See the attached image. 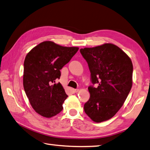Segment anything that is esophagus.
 <instances>
[{
    "instance_id": "obj_1",
    "label": "esophagus",
    "mask_w": 150,
    "mask_h": 150,
    "mask_svg": "<svg viewBox=\"0 0 150 150\" xmlns=\"http://www.w3.org/2000/svg\"><path fill=\"white\" fill-rule=\"evenodd\" d=\"M78 91H79L78 89H74V88L72 89V92H73V93H76V92H77Z\"/></svg>"
}]
</instances>
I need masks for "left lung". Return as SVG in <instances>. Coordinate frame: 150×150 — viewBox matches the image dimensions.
Instances as JSON below:
<instances>
[{
    "label": "left lung",
    "instance_id": "1",
    "mask_svg": "<svg viewBox=\"0 0 150 150\" xmlns=\"http://www.w3.org/2000/svg\"><path fill=\"white\" fill-rule=\"evenodd\" d=\"M80 52L88 64L92 83L88 88L91 96L84 105V112L94 122L107 121L120 110L132 88L131 59L110 43L81 48Z\"/></svg>",
    "mask_w": 150,
    "mask_h": 150
}]
</instances>
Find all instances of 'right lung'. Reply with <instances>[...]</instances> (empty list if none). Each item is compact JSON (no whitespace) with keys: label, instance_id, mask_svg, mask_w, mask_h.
Here are the masks:
<instances>
[{"label":"right lung","instance_id":"1","mask_svg":"<svg viewBox=\"0 0 150 150\" xmlns=\"http://www.w3.org/2000/svg\"><path fill=\"white\" fill-rule=\"evenodd\" d=\"M77 47H62L45 41L27 54L23 64V88L33 108L45 117L56 115L67 98L62 84L60 69L77 53Z\"/></svg>","mask_w":150,"mask_h":150}]
</instances>
